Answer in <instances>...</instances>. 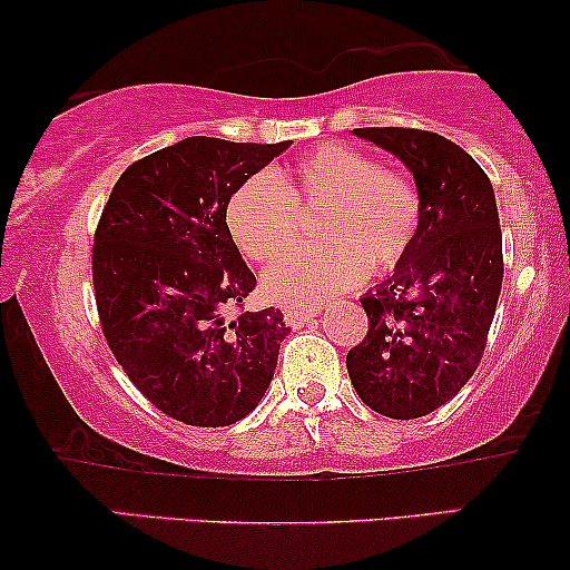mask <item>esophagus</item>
Instances as JSON below:
<instances>
[{"mask_svg":"<svg viewBox=\"0 0 570 570\" xmlns=\"http://www.w3.org/2000/svg\"><path fill=\"white\" fill-rule=\"evenodd\" d=\"M283 314H285L287 324L301 326V324H306L308 318H314L318 314V306H287Z\"/></svg>","mask_w":570,"mask_h":570,"instance_id":"34e87169","label":"esophagus"}]
</instances>
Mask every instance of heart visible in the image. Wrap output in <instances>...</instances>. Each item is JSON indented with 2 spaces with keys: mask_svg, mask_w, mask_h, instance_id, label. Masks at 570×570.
Instances as JSON below:
<instances>
[{
  "mask_svg": "<svg viewBox=\"0 0 570 570\" xmlns=\"http://www.w3.org/2000/svg\"><path fill=\"white\" fill-rule=\"evenodd\" d=\"M318 213V246L277 262L264 275V295L311 303L384 277L410 254L420 230V194L396 170L355 147L326 142L283 174H254L238 184L225 223L240 252L269 264L298 244L303 217Z\"/></svg>",
  "mask_w": 570,
  "mask_h": 570,
  "instance_id": "1",
  "label": "heart"
}]
</instances>
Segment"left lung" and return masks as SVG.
I'll return each instance as SVG.
<instances>
[{"instance_id":"1","label":"left lung","mask_w":570,"mask_h":570,"mask_svg":"<svg viewBox=\"0 0 570 570\" xmlns=\"http://www.w3.org/2000/svg\"><path fill=\"white\" fill-rule=\"evenodd\" d=\"M355 135L412 170L420 230L394 275L361 298L368 332L347 353V373L379 415L415 420L462 392L485 355L503 285L495 194L478 160L435 131L365 127Z\"/></svg>"}]
</instances>
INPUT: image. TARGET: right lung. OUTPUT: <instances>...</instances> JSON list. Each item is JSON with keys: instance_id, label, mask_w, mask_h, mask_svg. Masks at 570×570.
Returning <instances> with one entry per match:
<instances>
[{"instance_id": "1", "label": "right lung", "mask_w": 570, "mask_h": 570, "mask_svg": "<svg viewBox=\"0 0 570 570\" xmlns=\"http://www.w3.org/2000/svg\"><path fill=\"white\" fill-rule=\"evenodd\" d=\"M287 145L181 139L131 163L100 213V330L131 384L178 423L233 425L275 376L291 326L277 308H244L256 277L233 244L225 207Z\"/></svg>"}]
</instances>
